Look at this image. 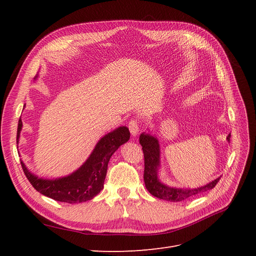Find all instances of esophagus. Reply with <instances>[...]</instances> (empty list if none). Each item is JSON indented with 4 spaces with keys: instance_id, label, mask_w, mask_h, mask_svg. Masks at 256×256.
Wrapping results in <instances>:
<instances>
[{
    "instance_id": "obj_1",
    "label": "esophagus",
    "mask_w": 256,
    "mask_h": 256,
    "mask_svg": "<svg viewBox=\"0 0 256 256\" xmlns=\"http://www.w3.org/2000/svg\"><path fill=\"white\" fill-rule=\"evenodd\" d=\"M128 127H129L131 134H132L134 136L138 134V122L136 120H134V118L131 120L128 124Z\"/></svg>"
}]
</instances>
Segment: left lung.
<instances>
[{
    "label": "left lung",
    "instance_id": "1",
    "mask_svg": "<svg viewBox=\"0 0 256 256\" xmlns=\"http://www.w3.org/2000/svg\"><path fill=\"white\" fill-rule=\"evenodd\" d=\"M228 141L230 142V134L228 136ZM140 144L144 154V182L145 187L152 196L160 200H168V202H182L188 198L194 196L200 193L212 190L220 180V177L212 180L203 187L196 189H182L168 187L162 184L158 178V170L160 166V146L158 138L150 134H142L140 136Z\"/></svg>",
    "mask_w": 256,
    "mask_h": 256
}]
</instances>
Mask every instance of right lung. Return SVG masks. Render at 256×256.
I'll return each mask as SVG.
<instances>
[{
	"label": "right lung",
	"mask_w": 256,
	"mask_h": 256,
	"mask_svg": "<svg viewBox=\"0 0 256 256\" xmlns=\"http://www.w3.org/2000/svg\"><path fill=\"white\" fill-rule=\"evenodd\" d=\"M22 129V120H19L17 130V144ZM130 138L129 129L125 126L116 128L100 138L88 159L72 174L44 180L30 173L21 161V166L30 184L42 194L58 202L69 204L86 202L94 198L104 189L108 164L118 147Z\"/></svg>",
	"instance_id": "right-lung-1"
}]
</instances>
